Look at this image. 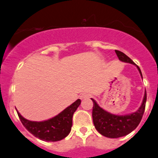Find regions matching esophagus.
<instances>
[{
  "label": "esophagus",
  "mask_w": 158,
  "mask_h": 158,
  "mask_svg": "<svg viewBox=\"0 0 158 158\" xmlns=\"http://www.w3.org/2000/svg\"><path fill=\"white\" fill-rule=\"evenodd\" d=\"M89 93H82V94L80 96L81 99H87V98H89Z\"/></svg>",
  "instance_id": "1"
}]
</instances>
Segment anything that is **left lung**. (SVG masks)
<instances>
[{
    "label": "left lung",
    "instance_id": "1",
    "mask_svg": "<svg viewBox=\"0 0 158 158\" xmlns=\"http://www.w3.org/2000/svg\"><path fill=\"white\" fill-rule=\"evenodd\" d=\"M117 57L120 61L136 65L142 77L140 68L127 55L118 50H115ZM143 78V77H142ZM93 102V120L98 132L109 138H118L126 136L137 128L143 117L147 101V93L145 92L143 102L137 112L125 116H117L106 112L101 108L96 101L91 99Z\"/></svg>",
    "mask_w": 158,
    "mask_h": 158
}]
</instances>
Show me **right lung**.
<instances>
[{
	"mask_svg": "<svg viewBox=\"0 0 158 158\" xmlns=\"http://www.w3.org/2000/svg\"><path fill=\"white\" fill-rule=\"evenodd\" d=\"M81 100L78 99L57 116L42 122L30 121L23 117L17 110L23 126L35 137L45 141H59L69 135L73 126V116Z\"/></svg>",
	"mask_w": 158,
	"mask_h": 158,
	"instance_id": "1",
	"label": "right lung"
}]
</instances>
